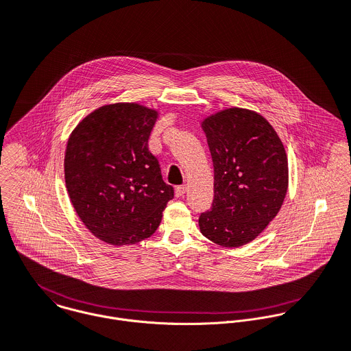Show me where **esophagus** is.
Instances as JSON below:
<instances>
[{"instance_id": "obj_1", "label": "esophagus", "mask_w": 351, "mask_h": 351, "mask_svg": "<svg viewBox=\"0 0 351 351\" xmlns=\"http://www.w3.org/2000/svg\"><path fill=\"white\" fill-rule=\"evenodd\" d=\"M176 196L177 197H181V196H184L185 195V192H186V186L185 185H178V186H176Z\"/></svg>"}]
</instances>
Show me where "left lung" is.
Segmentation results:
<instances>
[{
    "label": "left lung",
    "instance_id": "left-lung-1",
    "mask_svg": "<svg viewBox=\"0 0 351 351\" xmlns=\"http://www.w3.org/2000/svg\"><path fill=\"white\" fill-rule=\"evenodd\" d=\"M214 163V202L199 218L213 242L235 247L261 233L279 213L289 185L285 147L257 113L232 108L202 123Z\"/></svg>",
    "mask_w": 351,
    "mask_h": 351
}]
</instances>
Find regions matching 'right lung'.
Wrapping results in <instances>:
<instances>
[{
	"instance_id": "right-lung-1",
	"label": "right lung",
	"mask_w": 351,
	"mask_h": 351,
	"mask_svg": "<svg viewBox=\"0 0 351 351\" xmlns=\"http://www.w3.org/2000/svg\"><path fill=\"white\" fill-rule=\"evenodd\" d=\"M158 113L137 104L106 105L72 132L65 184L79 218L99 239L132 245L155 233L174 189L148 138Z\"/></svg>"
}]
</instances>
